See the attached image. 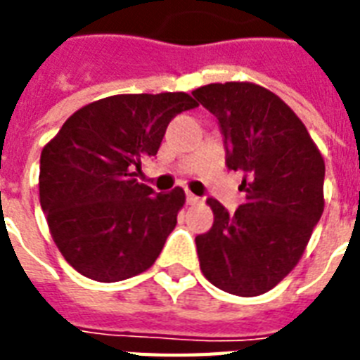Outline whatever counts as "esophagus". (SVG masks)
Returning a JSON list of instances; mask_svg holds the SVG:
<instances>
[{"label": "esophagus", "instance_id": "34e87169", "mask_svg": "<svg viewBox=\"0 0 360 360\" xmlns=\"http://www.w3.org/2000/svg\"><path fill=\"white\" fill-rule=\"evenodd\" d=\"M186 203L196 205V203H202V198L196 196V194H192V192H186Z\"/></svg>", "mask_w": 360, "mask_h": 360}]
</instances>
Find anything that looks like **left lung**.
<instances>
[{"mask_svg": "<svg viewBox=\"0 0 360 360\" xmlns=\"http://www.w3.org/2000/svg\"><path fill=\"white\" fill-rule=\"evenodd\" d=\"M192 95L219 120L228 168L245 172L236 213L207 200L214 222L196 237L200 269L219 290L262 295L299 263L321 219L325 160L295 112L265 87L226 82Z\"/></svg>", "mask_w": 360, "mask_h": 360, "instance_id": "1", "label": "left lung"}]
</instances>
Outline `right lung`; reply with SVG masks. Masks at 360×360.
Wrapping results in <instances>:
<instances>
[{
	"mask_svg": "<svg viewBox=\"0 0 360 360\" xmlns=\"http://www.w3.org/2000/svg\"><path fill=\"white\" fill-rule=\"evenodd\" d=\"M188 93L114 95L76 110L41 153L39 196L69 265L97 282L151 267L177 224L185 191L155 194L138 183L175 115L196 108Z\"/></svg>",
	"mask_w": 360,
	"mask_h": 360,
	"instance_id": "obj_1",
	"label": "right lung"
}]
</instances>
